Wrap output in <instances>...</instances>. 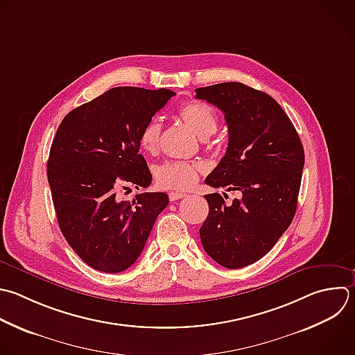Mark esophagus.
Returning a JSON list of instances; mask_svg holds the SVG:
<instances>
[{"label": "esophagus", "mask_w": 355, "mask_h": 355, "mask_svg": "<svg viewBox=\"0 0 355 355\" xmlns=\"http://www.w3.org/2000/svg\"><path fill=\"white\" fill-rule=\"evenodd\" d=\"M183 197H186V193H175V191L169 193V200L171 201H176V200H180Z\"/></svg>", "instance_id": "obj_1"}]
</instances>
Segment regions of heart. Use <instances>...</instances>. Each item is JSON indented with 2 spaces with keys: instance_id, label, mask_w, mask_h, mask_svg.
I'll use <instances>...</instances> for the list:
<instances>
[{
  "instance_id": "heart-1",
  "label": "heart",
  "mask_w": 355,
  "mask_h": 355,
  "mask_svg": "<svg viewBox=\"0 0 355 355\" xmlns=\"http://www.w3.org/2000/svg\"><path fill=\"white\" fill-rule=\"evenodd\" d=\"M180 119L200 137H209L218 128V116L215 111L201 101H187L179 108ZM161 122L151 119L146 123L140 133V146L147 153H155L161 141ZM202 165L198 162L175 161L161 165L155 172L158 186L168 190H187L197 182Z\"/></svg>"
}]
</instances>
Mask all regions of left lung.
<instances>
[{
	"instance_id": "1",
	"label": "left lung",
	"mask_w": 355,
	"mask_h": 355,
	"mask_svg": "<svg viewBox=\"0 0 355 355\" xmlns=\"http://www.w3.org/2000/svg\"><path fill=\"white\" fill-rule=\"evenodd\" d=\"M196 93V98L225 114L229 130L226 154L205 183L241 194L229 205L219 193L205 196L209 212L200 229L201 243L219 265L243 268L262 258L290 226L304 148L291 121L269 94L237 82Z\"/></svg>"
}]
</instances>
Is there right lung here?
I'll return each instance as SVG.
<instances>
[{"instance_id":"1","label":"right lung","mask_w":355,"mask_h":355,"mask_svg":"<svg viewBox=\"0 0 355 355\" xmlns=\"http://www.w3.org/2000/svg\"><path fill=\"white\" fill-rule=\"evenodd\" d=\"M173 96L168 89L114 87L71 111L55 133L47 178L58 225L73 251L97 270L130 268L169 202L165 193L137 194L133 202L116 194L150 186L140 133Z\"/></svg>"}]
</instances>
